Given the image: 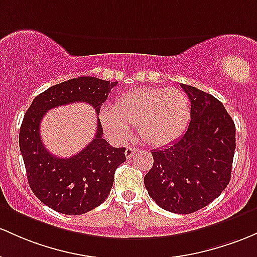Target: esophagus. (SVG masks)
Segmentation results:
<instances>
[{
	"instance_id": "esophagus-1",
	"label": "esophagus",
	"mask_w": 257,
	"mask_h": 257,
	"mask_svg": "<svg viewBox=\"0 0 257 257\" xmlns=\"http://www.w3.org/2000/svg\"><path fill=\"white\" fill-rule=\"evenodd\" d=\"M138 152V149L137 148H132V146H129V148L125 149V156L126 159H132V157L134 156L135 154Z\"/></svg>"
}]
</instances>
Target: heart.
I'll return each instance as SVG.
<instances>
[{
    "label": "heart",
    "instance_id": "b5f03b06",
    "mask_svg": "<svg viewBox=\"0 0 257 257\" xmlns=\"http://www.w3.org/2000/svg\"><path fill=\"white\" fill-rule=\"evenodd\" d=\"M190 101L176 87H144L120 95L114 106H102L101 122L109 134L125 139L137 125L144 143L170 145L182 137L190 120Z\"/></svg>",
    "mask_w": 257,
    "mask_h": 257
}]
</instances>
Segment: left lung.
Wrapping results in <instances>:
<instances>
[{
	"instance_id": "8db88e82",
	"label": "left lung",
	"mask_w": 257,
	"mask_h": 257,
	"mask_svg": "<svg viewBox=\"0 0 257 257\" xmlns=\"http://www.w3.org/2000/svg\"><path fill=\"white\" fill-rule=\"evenodd\" d=\"M180 86L191 103L190 123L172 145L151 151L154 165L144 183L160 207L187 215L207 206L229 184L235 125L221 101L194 86Z\"/></svg>"
}]
</instances>
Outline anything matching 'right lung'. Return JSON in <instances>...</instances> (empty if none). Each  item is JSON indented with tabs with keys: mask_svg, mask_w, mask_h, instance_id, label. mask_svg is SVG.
Returning a JSON list of instances; mask_svg holds the SVG:
<instances>
[{
	"mask_svg": "<svg viewBox=\"0 0 257 257\" xmlns=\"http://www.w3.org/2000/svg\"><path fill=\"white\" fill-rule=\"evenodd\" d=\"M94 77H79L49 87L28 108L19 131V148L28 183L46 206L63 215H83L100 206L108 196L114 172L125 161V149L113 148L102 138L100 119L95 138L72 157L51 155L40 138V123L47 111L73 102H86L100 113L112 87Z\"/></svg>",
	"mask_w": 257,
	"mask_h": 257,
	"instance_id": "add662e5",
	"label": "right lung"
}]
</instances>
